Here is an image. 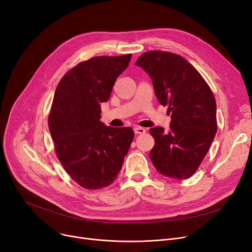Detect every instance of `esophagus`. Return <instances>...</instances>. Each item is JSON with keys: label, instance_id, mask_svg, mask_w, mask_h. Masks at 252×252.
I'll return each instance as SVG.
<instances>
[{"label": "esophagus", "instance_id": "obj_1", "mask_svg": "<svg viewBox=\"0 0 252 252\" xmlns=\"http://www.w3.org/2000/svg\"><path fill=\"white\" fill-rule=\"evenodd\" d=\"M134 130H135V133L138 134V135L146 133V128H144V127H142V126H136V127L134 128Z\"/></svg>", "mask_w": 252, "mask_h": 252}]
</instances>
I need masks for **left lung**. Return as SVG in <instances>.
<instances>
[{
	"mask_svg": "<svg viewBox=\"0 0 252 252\" xmlns=\"http://www.w3.org/2000/svg\"><path fill=\"white\" fill-rule=\"evenodd\" d=\"M136 64L146 71L155 95L170 114V130L150 128L155 144L150 159L170 179L192 177L201 164L218 130L217 103L211 89L194 66L166 51H149Z\"/></svg>",
	"mask_w": 252,
	"mask_h": 252,
	"instance_id": "left-lung-1",
	"label": "left lung"
}]
</instances>
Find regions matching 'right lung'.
Returning a JSON list of instances; mask_svg holds the SVG:
<instances>
[{
  "instance_id": "obj_1",
  "label": "right lung",
  "mask_w": 252,
  "mask_h": 252,
  "mask_svg": "<svg viewBox=\"0 0 252 252\" xmlns=\"http://www.w3.org/2000/svg\"><path fill=\"white\" fill-rule=\"evenodd\" d=\"M130 58L131 54L97 56L79 62L56 88L48 117L51 136L66 173L85 189L111 185L133 142V128L106 126L100 122V103L108 101Z\"/></svg>"
}]
</instances>
